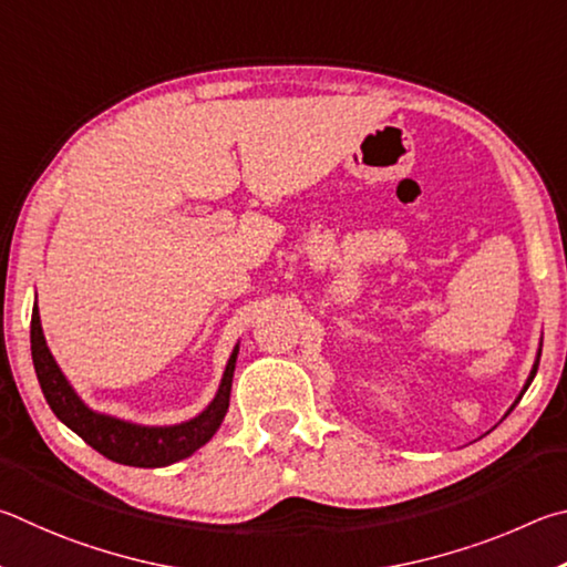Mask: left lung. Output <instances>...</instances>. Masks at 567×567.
Listing matches in <instances>:
<instances>
[{"mask_svg": "<svg viewBox=\"0 0 567 567\" xmlns=\"http://www.w3.org/2000/svg\"><path fill=\"white\" fill-rule=\"evenodd\" d=\"M32 361L49 409L86 445H92L94 451L114 463L136 465V468H162V465H172L176 461L188 458L194 451L212 441V435L221 425L224 411L228 405V391H231L236 351L228 359L221 389H218L214 403L198 419L182 425H168V429L134 425L86 409L84 401L79 399L72 385L64 379L54 355L47 349L37 303L32 311Z\"/></svg>", "mask_w": 567, "mask_h": 567, "instance_id": "obj_1", "label": "left lung"}]
</instances>
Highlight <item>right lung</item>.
<instances>
[{"label": "right lung", "mask_w": 567, "mask_h": 567, "mask_svg": "<svg viewBox=\"0 0 567 567\" xmlns=\"http://www.w3.org/2000/svg\"><path fill=\"white\" fill-rule=\"evenodd\" d=\"M535 371H538V363H535V369H533V373H530V379H528V383H525V389H528V385H530V381H533V375H535Z\"/></svg>", "instance_id": "1"}]
</instances>
